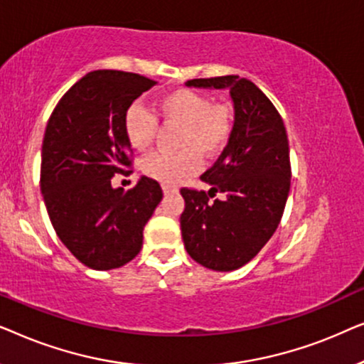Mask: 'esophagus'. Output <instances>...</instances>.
<instances>
[{"label": "esophagus", "instance_id": "esophagus-1", "mask_svg": "<svg viewBox=\"0 0 364 364\" xmlns=\"http://www.w3.org/2000/svg\"><path fill=\"white\" fill-rule=\"evenodd\" d=\"M162 191H164V193H166V196H171V193L177 192V188H176V187H172V186H167V183H164V186H162Z\"/></svg>", "mask_w": 364, "mask_h": 364}]
</instances>
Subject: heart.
Returning a JSON list of instances; mask_svg holds the SVG:
<instances>
[{"label": "heart", "mask_w": 364, "mask_h": 364, "mask_svg": "<svg viewBox=\"0 0 364 364\" xmlns=\"http://www.w3.org/2000/svg\"><path fill=\"white\" fill-rule=\"evenodd\" d=\"M157 111L164 126L181 127L176 156L152 154L142 162L146 176L159 182L178 183L193 176L203 157H215L230 141L233 116L227 104H212L205 94L177 89L157 101ZM157 119L142 104H132L124 114V134L132 149L139 152L152 146L157 134Z\"/></svg>", "instance_id": "obj_1"}]
</instances>
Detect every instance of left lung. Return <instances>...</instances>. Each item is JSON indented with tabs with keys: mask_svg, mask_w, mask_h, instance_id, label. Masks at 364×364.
Here are the masks:
<instances>
[{
	"mask_svg": "<svg viewBox=\"0 0 364 364\" xmlns=\"http://www.w3.org/2000/svg\"><path fill=\"white\" fill-rule=\"evenodd\" d=\"M186 86L227 89L233 102L230 141L200 177L210 188L181 191L187 253L210 270L232 272L265 247L282 220L291 178L287 131L270 99L245 77L192 79ZM215 193L224 197L214 199Z\"/></svg>",
	"mask_w": 364,
	"mask_h": 364,
	"instance_id": "1",
	"label": "left lung"
}]
</instances>
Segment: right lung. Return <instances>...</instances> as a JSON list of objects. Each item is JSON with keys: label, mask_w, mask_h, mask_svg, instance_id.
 Listing matches in <instances>:
<instances>
[{"label": "right lung", "mask_w": 364, "mask_h": 364, "mask_svg": "<svg viewBox=\"0 0 364 364\" xmlns=\"http://www.w3.org/2000/svg\"><path fill=\"white\" fill-rule=\"evenodd\" d=\"M156 84L134 73H89L61 97L44 132L41 193L48 215L59 240L92 270L131 262L162 200L159 182L146 176L127 192L111 183L131 166L124 114Z\"/></svg>", "instance_id": "1"}]
</instances>
